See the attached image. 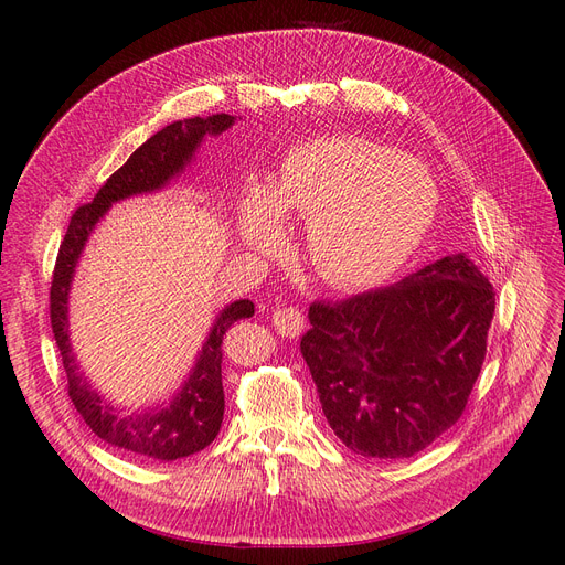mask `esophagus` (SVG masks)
<instances>
[{
    "label": "esophagus",
    "mask_w": 565,
    "mask_h": 565,
    "mask_svg": "<svg viewBox=\"0 0 565 565\" xmlns=\"http://www.w3.org/2000/svg\"><path fill=\"white\" fill-rule=\"evenodd\" d=\"M273 322L281 337H300L307 324V316L298 307H281L273 313Z\"/></svg>",
    "instance_id": "obj_1"
}]
</instances>
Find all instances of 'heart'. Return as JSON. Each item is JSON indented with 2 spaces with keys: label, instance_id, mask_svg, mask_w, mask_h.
Segmentation results:
<instances>
[{
  "label": "heart",
  "instance_id": "1",
  "mask_svg": "<svg viewBox=\"0 0 565 565\" xmlns=\"http://www.w3.org/2000/svg\"><path fill=\"white\" fill-rule=\"evenodd\" d=\"M279 213L311 217L309 247L324 279L366 288L392 277L419 245L435 188L417 162L387 146L322 137L292 148L273 188L247 190L243 228L256 249L279 243Z\"/></svg>",
  "mask_w": 565,
  "mask_h": 565
}]
</instances>
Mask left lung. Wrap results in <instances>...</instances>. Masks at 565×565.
Masks as SVG:
<instances>
[{
    "label": "left lung",
    "instance_id": "obj_1",
    "mask_svg": "<svg viewBox=\"0 0 565 565\" xmlns=\"http://www.w3.org/2000/svg\"><path fill=\"white\" fill-rule=\"evenodd\" d=\"M494 295L456 254L394 286L309 307L300 348L350 451L409 458L456 426L486 362Z\"/></svg>",
    "mask_w": 565,
    "mask_h": 565
}]
</instances>
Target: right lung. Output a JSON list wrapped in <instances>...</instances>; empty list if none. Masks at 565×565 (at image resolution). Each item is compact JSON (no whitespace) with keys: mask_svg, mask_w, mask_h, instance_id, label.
Segmentation results:
<instances>
[{"mask_svg":"<svg viewBox=\"0 0 565 565\" xmlns=\"http://www.w3.org/2000/svg\"><path fill=\"white\" fill-rule=\"evenodd\" d=\"M233 124L235 116L228 114H215L207 118L194 116L156 132L137 148L121 169H116L107 178L92 203L77 207L56 254L50 286V320L52 334L68 377V398L82 414L86 426L100 439L139 458H185L205 449L217 437L224 417L222 343L233 322L254 316V305L249 300H237L222 311L211 334H207L194 373L185 382L183 392L173 398L171 407L156 414H141V417H126V414H118L114 407L105 405L100 396L77 373V364L68 343L66 318L71 279L88 233H92L96 222L105 215L114 201L160 190L171 175H175L190 162L203 135H220Z\"/></svg>","mask_w":565,"mask_h":565,"instance_id":"1","label":"right lung"}]
</instances>
